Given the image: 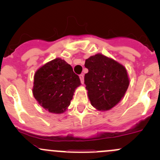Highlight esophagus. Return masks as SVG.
<instances>
[{
  "mask_svg": "<svg viewBox=\"0 0 160 160\" xmlns=\"http://www.w3.org/2000/svg\"><path fill=\"white\" fill-rule=\"evenodd\" d=\"M80 82H81V83L83 84V82H84V77H83V74H81V75H80Z\"/></svg>",
  "mask_w": 160,
  "mask_h": 160,
  "instance_id": "esophagus-1",
  "label": "esophagus"
}]
</instances>
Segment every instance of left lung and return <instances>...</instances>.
I'll return each mask as SVG.
<instances>
[{
	"instance_id": "8db88e82",
	"label": "left lung",
	"mask_w": 160,
	"mask_h": 160,
	"mask_svg": "<svg viewBox=\"0 0 160 160\" xmlns=\"http://www.w3.org/2000/svg\"><path fill=\"white\" fill-rule=\"evenodd\" d=\"M88 72L84 83L88 98L98 111H108L124 98L129 85L126 69L121 63L101 53L86 59Z\"/></svg>"
}]
</instances>
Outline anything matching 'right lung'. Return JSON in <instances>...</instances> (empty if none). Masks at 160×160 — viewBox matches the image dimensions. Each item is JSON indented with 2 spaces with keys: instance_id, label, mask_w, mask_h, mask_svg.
Here are the masks:
<instances>
[{
  "instance_id": "add662e5",
  "label": "right lung",
  "mask_w": 160,
  "mask_h": 160,
  "mask_svg": "<svg viewBox=\"0 0 160 160\" xmlns=\"http://www.w3.org/2000/svg\"><path fill=\"white\" fill-rule=\"evenodd\" d=\"M80 84V78L70 64L56 58L35 72L32 93L45 110L62 114L70 106L74 91Z\"/></svg>"
}]
</instances>
